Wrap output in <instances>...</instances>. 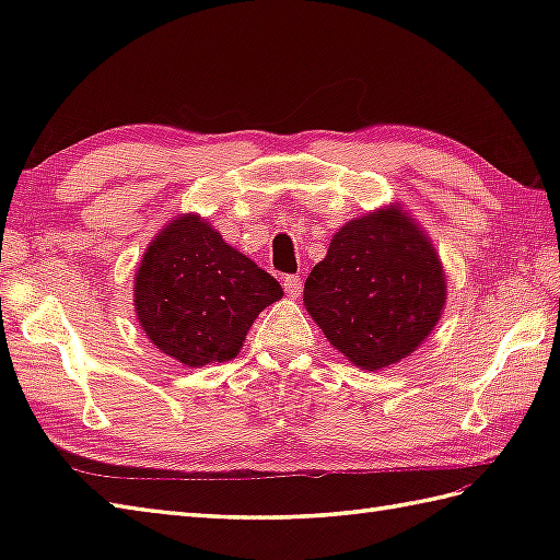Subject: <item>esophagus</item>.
Returning <instances> with one entry per match:
<instances>
[{"mask_svg": "<svg viewBox=\"0 0 560 560\" xmlns=\"http://www.w3.org/2000/svg\"><path fill=\"white\" fill-rule=\"evenodd\" d=\"M283 289H287L291 299H299L301 289H303V281L299 277H283Z\"/></svg>", "mask_w": 560, "mask_h": 560, "instance_id": "34e87169", "label": "esophagus"}]
</instances>
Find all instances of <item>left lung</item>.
Masks as SVG:
<instances>
[{
	"label": "left lung",
	"mask_w": 560,
	"mask_h": 560,
	"mask_svg": "<svg viewBox=\"0 0 560 560\" xmlns=\"http://www.w3.org/2000/svg\"><path fill=\"white\" fill-rule=\"evenodd\" d=\"M327 341L361 371L407 359L447 303L445 269L431 237L397 205L341 225L303 291Z\"/></svg>",
	"instance_id": "obj_1"
}]
</instances>
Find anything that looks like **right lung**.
<instances>
[{
    "instance_id": "right-lung-1",
    "label": "right lung",
    "mask_w": 560,
    "mask_h": 560,
    "mask_svg": "<svg viewBox=\"0 0 560 560\" xmlns=\"http://www.w3.org/2000/svg\"><path fill=\"white\" fill-rule=\"evenodd\" d=\"M281 295L279 281L199 213L165 223L135 273L141 329L187 368L235 359L257 315Z\"/></svg>"
}]
</instances>
